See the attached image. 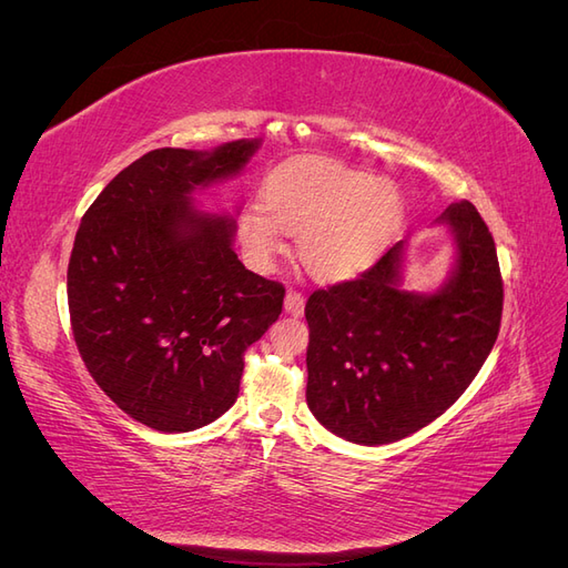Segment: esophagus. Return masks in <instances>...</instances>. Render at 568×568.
Masks as SVG:
<instances>
[{
	"mask_svg": "<svg viewBox=\"0 0 568 568\" xmlns=\"http://www.w3.org/2000/svg\"><path fill=\"white\" fill-rule=\"evenodd\" d=\"M284 311H286L288 315H294V317H301V315H303V311H305V296L301 294V291H296V288H288V291H286Z\"/></svg>",
	"mask_w": 568,
	"mask_h": 568,
	"instance_id": "obj_1",
	"label": "esophagus"
}]
</instances>
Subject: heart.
Instances as JSON below:
<instances>
[{"label": "heart", "mask_w": 568, "mask_h": 568, "mask_svg": "<svg viewBox=\"0 0 568 568\" xmlns=\"http://www.w3.org/2000/svg\"><path fill=\"white\" fill-rule=\"evenodd\" d=\"M261 205H248L236 217L248 263L270 270L286 248L284 234L298 236L301 263L324 284L365 272L403 220L395 182L329 159L274 168L263 182Z\"/></svg>", "instance_id": "b5f03b06"}]
</instances>
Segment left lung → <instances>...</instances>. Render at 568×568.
Masks as SVG:
<instances>
[{"label":"left lung","instance_id":"8db88e82","mask_svg":"<svg viewBox=\"0 0 568 568\" xmlns=\"http://www.w3.org/2000/svg\"><path fill=\"white\" fill-rule=\"evenodd\" d=\"M438 222L455 234L453 277L436 294L400 288L403 242L359 277L305 303L307 407L332 434L384 445L440 417L474 382L503 320L493 234L469 201Z\"/></svg>","mask_w":568,"mask_h":568}]
</instances>
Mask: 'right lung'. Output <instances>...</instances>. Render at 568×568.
Segmentation results:
<instances>
[{"label": "right lung", "mask_w": 568, "mask_h": 568, "mask_svg": "<svg viewBox=\"0 0 568 568\" xmlns=\"http://www.w3.org/2000/svg\"><path fill=\"white\" fill-rule=\"evenodd\" d=\"M257 146L153 149L120 170L78 227L68 263L75 346L99 388L156 432H194L225 415L244 351L282 313L284 286L236 257L234 220L192 203Z\"/></svg>", "instance_id": "1"}]
</instances>
